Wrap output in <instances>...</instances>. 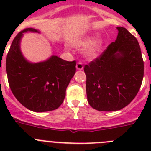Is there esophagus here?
I'll list each match as a JSON object with an SVG mask.
<instances>
[{"mask_svg":"<svg viewBox=\"0 0 151 151\" xmlns=\"http://www.w3.org/2000/svg\"><path fill=\"white\" fill-rule=\"evenodd\" d=\"M84 66H83V64H82V62H78L76 63V69H78V70H82L83 69Z\"/></svg>","mask_w":151,"mask_h":151,"instance_id":"1","label":"esophagus"}]
</instances>
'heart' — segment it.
I'll use <instances>...</instances> for the list:
<instances>
[{
	"label": "heart",
	"mask_w": 151,
	"mask_h": 151,
	"mask_svg": "<svg viewBox=\"0 0 151 151\" xmlns=\"http://www.w3.org/2000/svg\"><path fill=\"white\" fill-rule=\"evenodd\" d=\"M80 47H88L89 48L87 50V55L90 58H94L98 54L101 47L103 46V41L101 39H97L94 41V38L92 37H88L85 38L83 41L79 42L78 45Z\"/></svg>",
	"instance_id": "b5f03b06"
}]
</instances>
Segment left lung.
<instances>
[{"instance_id": "obj_1", "label": "left lung", "mask_w": 151, "mask_h": 151, "mask_svg": "<svg viewBox=\"0 0 151 151\" xmlns=\"http://www.w3.org/2000/svg\"><path fill=\"white\" fill-rule=\"evenodd\" d=\"M98 57L85 65L88 101L98 111H116L129 105L144 77V61L137 38L123 27Z\"/></svg>"}]
</instances>
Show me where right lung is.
Here are the masks:
<instances>
[{
  "label": "right lung",
  "mask_w": 151,
  "mask_h": 151,
  "mask_svg": "<svg viewBox=\"0 0 151 151\" xmlns=\"http://www.w3.org/2000/svg\"><path fill=\"white\" fill-rule=\"evenodd\" d=\"M38 30L27 28L17 35L6 56L9 85L21 104L34 112L54 110L63 102L66 90L76 73V61L52 56L45 62L31 63L22 56L19 42L22 33Z\"/></svg>",
  "instance_id": "1"
}]
</instances>
